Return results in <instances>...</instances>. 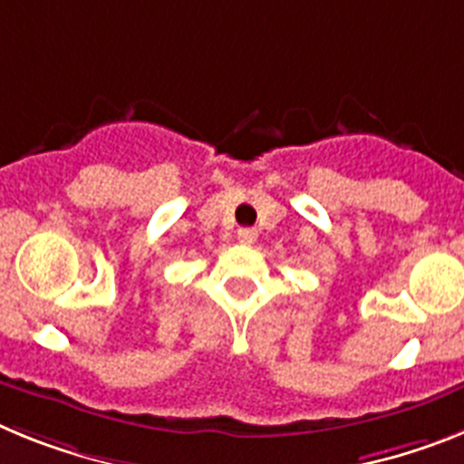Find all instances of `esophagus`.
Segmentation results:
<instances>
[{"label": "esophagus", "instance_id": "esophagus-1", "mask_svg": "<svg viewBox=\"0 0 464 464\" xmlns=\"http://www.w3.org/2000/svg\"><path fill=\"white\" fill-rule=\"evenodd\" d=\"M237 239H239V244H253L257 239V232L253 227H241L237 229Z\"/></svg>", "mask_w": 464, "mask_h": 464}]
</instances>
